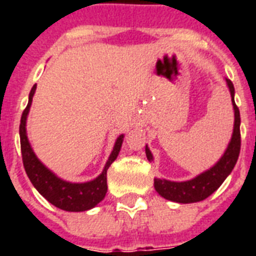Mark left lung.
I'll use <instances>...</instances> for the list:
<instances>
[{"instance_id": "obj_1", "label": "left lung", "mask_w": 256, "mask_h": 256, "mask_svg": "<svg viewBox=\"0 0 256 256\" xmlns=\"http://www.w3.org/2000/svg\"><path fill=\"white\" fill-rule=\"evenodd\" d=\"M226 84L228 86L231 94V102L234 108V128L232 136L228 142L226 152L219 158L216 164L208 170L203 171L202 174L196 175L195 178L184 182H174L164 178L154 179V187L156 191L164 199L176 203H195L200 202L207 196H210L214 191L219 188V186L224 182V179L230 175L234 168L236 160H238L239 152H240V114L239 108H236L234 100L235 88L232 82L226 78ZM146 156L152 162V154L150 148L146 144Z\"/></svg>"}]
</instances>
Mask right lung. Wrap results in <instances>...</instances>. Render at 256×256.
<instances>
[{"label": "right lung", "mask_w": 256, "mask_h": 256, "mask_svg": "<svg viewBox=\"0 0 256 256\" xmlns=\"http://www.w3.org/2000/svg\"><path fill=\"white\" fill-rule=\"evenodd\" d=\"M36 88H37V85H34L33 88L30 90L29 102L22 112L21 124H20L22 162H24L26 174L29 176L30 182L33 183V186L37 188L38 192L46 200H49L53 206L58 207L61 210L73 211V212L90 210L92 207H96L108 192V168L120 154L124 136L120 134L116 138V144L112 148V152L104 164V170L96 179L84 183H72L64 180L38 160L30 146L29 140H28L26 120H28V114H29Z\"/></svg>", "instance_id": "obj_1"}]
</instances>
